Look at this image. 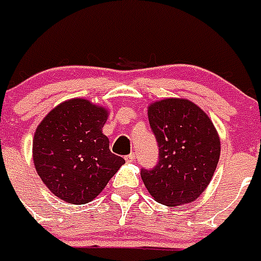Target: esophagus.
<instances>
[{
    "label": "esophagus",
    "mask_w": 261,
    "mask_h": 261,
    "mask_svg": "<svg viewBox=\"0 0 261 261\" xmlns=\"http://www.w3.org/2000/svg\"><path fill=\"white\" fill-rule=\"evenodd\" d=\"M124 160H126V162H134V161H135V154H134V152H131V154H128V155H127L126 158H124Z\"/></svg>",
    "instance_id": "obj_1"
}]
</instances>
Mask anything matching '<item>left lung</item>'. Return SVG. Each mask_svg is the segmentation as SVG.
<instances>
[{
  "label": "left lung",
  "mask_w": 261,
  "mask_h": 261,
  "mask_svg": "<svg viewBox=\"0 0 261 261\" xmlns=\"http://www.w3.org/2000/svg\"><path fill=\"white\" fill-rule=\"evenodd\" d=\"M150 127L160 147V162L141 177L160 204L179 206L205 192L219 164L221 143L211 118L182 97H167L147 107Z\"/></svg>",
  "instance_id": "8db88e82"
}]
</instances>
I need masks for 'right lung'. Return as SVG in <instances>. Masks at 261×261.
Masks as SVG:
<instances>
[{
	"instance_id": "obj_1",
	"label": "right lung",
	"mask_w": 261,
	"mask_h": 261,
	"mask_svg": "<svg viewBox=\"0 0 261 261\" xmlns=\"http://www.w3.org/2000/svg\"><path fill=\"white\" fill-rule=\"evenodd\" d=\"M109 110L76 97L50 110L36 128L33 164L44 185L69 204L90 202L124 164L103 126Z\"/></svg>"
}]
</instances>
